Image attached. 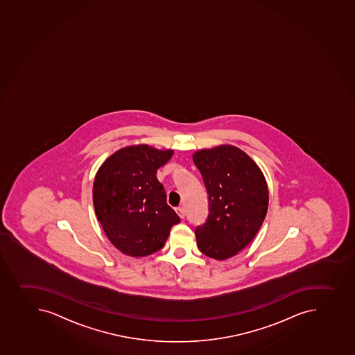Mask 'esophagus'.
<instances>
[{
  "label": "esophagus",
  "instance_id": "1",
  "mask_svg": "<svg viewBox=\"0 0 355 355\" xmlns=\"http://www.w3.org/2000/svg\"><path fill=\"white\" fill-rule=\"evenodd\" d=\"M176 211L180 218H184V217H185V209H184L182 207H177Z\"/></svg>",
  "mask_w": 355,
  "mask_h": 355
}]
</instances>
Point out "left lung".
<instances>
[{
  "instance_id": "8db88e82",
  "label": "left lung",
  "mask_w": 355,
  "mask_h": 355,
  "mask_svg": "<svg viewBox=\"0 0 355 355\" xmlns=\"http://www.w3.org/2000/svg\"><path fill=\"white\" fill-rule=\"evenodd\" d=\"M208 194V216L196 227V243L207 257L225 260L257 236L267 215L269 192L263 173L233 146L193 155Z\"/></svg>"
}]
</instances>
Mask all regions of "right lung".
I'll use <instances>...</instances> for the list:
<instances>
[{
    "instance_id": "right-lung-1",
    "label": "right lung",
    "mask_w": 355,
    "mask_h": 355,
    "mask_svg": "<svg viewBox=\"0 0 355 355\" xmlns=\"http://www.w3.org/2000/svg\"><path fill=\"white\" fill-rule=\"evenodd\" d=\"M173 154L131 146L110 156L95 176L93 203L98 222L112 245L130 257L161 250L171 227L180 222L156 177Z\"/></svg>"
}]
</instances>
